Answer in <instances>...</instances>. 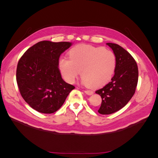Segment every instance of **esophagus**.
<instances>
[{"label": "esophagus", "mask_w": 158, "mask_h": 158, "mask_svg": "<svg viewBox=\"0 0 158 158\" xmlns=\"http://www.w3.org/2000/svg\"><path fill=\"white\" fill-rule=\"evenodd\" d=\"M85 93L86 94L88 95H92L94 94V92L92 91V90H89V89H87V90H85Z\"/></svg>", "instance_id": "obj_1"}]
</instances>
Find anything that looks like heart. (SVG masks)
Listing matches in <instances>:
<instances>
[{
    "label": "heart",
    "mask_w": 158,
    "mask_h": 158,
    "mask_svg": "<svg viewBox=\"0 0 158 158\" xmlns=\"http://www.w3.org/2000/svg\"><path fill=\"white\" fill-rule=\"evenodd\" d=\"M69 58H60L58 66L64 78L70 83L75 81L81 70L83 85L100 88L110 81L116 68L115 53L103 47L76 45L69 50Z\"/></svg>",
    "instance_id": "heart-1"
}]
</instances>
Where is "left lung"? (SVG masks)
I'll return each mask as SVG.
<instances>
[{"mask_svg":"<svg viewBox=\"0 0 158 158\" xmlns=\"http://www.w3.org/2000/svg\"><path fill=\"white\" fill-rule=\"evenodd\" d=\"M116 56V68L111 81L96 93L102 98L98 112L109 115L125 106L135 94L139 79L137 64L130 53L119 45L107 43Z\"/></svg>","mask_w":158,"mask_h":158,"instance_id":"8db88e82","label":"left lung"}]
</instances>
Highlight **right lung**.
Masks as SVG:
<instances>
[{
    "label": "right lung",
    "instance_id": "add662e5",
    "mask_svg": "<svg viewBox=\"0 0 158 158\" xmlns=\"http://www.w3.org/2000/svg\"><path fill=\"white\" fill-rule=\"evenodd\" d=\"M72 45L70 42L40 41L19 59L16 81L23 100L42 113L57 111L75 86L66 83L58 68L60 55Z\"/></svg>",
    "mask_w": 158,
    "mask_h": 158
}]
</instances>
